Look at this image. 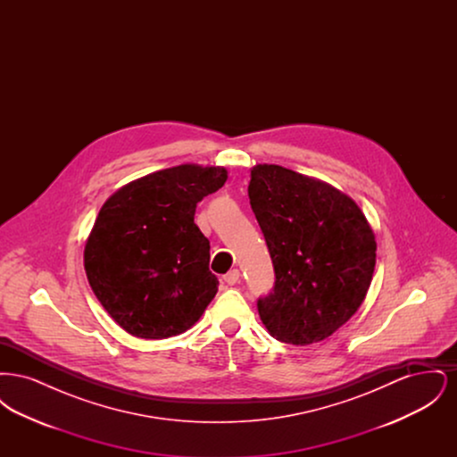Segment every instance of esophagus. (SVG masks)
Instances as JSON below:
<instances>
[{
  "label": "esophagus",
  "instance_id": "obj_1",
  "mask_svg": "<svg viewBox=\"0 0 457 457\" xmlns=\"http://www.w3.org/2000/svg\"><path fill=\"white\" fill-rule=\"evenodd\" d=\"M239 281V270L238 269H233V270H229L226 276H224V283L229 284V286H233V284H237Z\"/></svg>",
  "mask_w": 457,
  "mask_h": 457
}]
</instances>
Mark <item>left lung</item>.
Returning <instances> with one entry per match:
<instances>
[{
	"label": "left lung",
	"instance_id": "1",
	"mask_svg": "<svg viewBox=\"0 0 457 457\" xmlns=\"http://www.w3.org/2000/svg\"><path fill=\"white\" fill-rule=\"evenodd\" d=\"M250 205L274 263V291L259 300L262 324L281 343H320L363 303L377 243L351 196L326 181L255 164Z\"/></svg>",
	"mask_w": 457,
	"mask_h": 457
}]
</instances>
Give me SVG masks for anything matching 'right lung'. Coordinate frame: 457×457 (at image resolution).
I'll return each instance as SVG.
<instances>
[{
  "mask_svg": "<svg viewBox=\"0 0 457 457\" xmlns=\"http://www.w3.org/2000/svg\"><path fill=\"white\" fill-rule=\"evenodd\" d=\"M226 179L222 166L179 164L133 179L101 207L84 267L97 300L131 336H178L216 296L211 245L194 216Z\"/></svg>",
  "mask_w": 457,
  "mask_h": 457,
  "instance_id": "add662e5",
  "label": "right lung"
}]
</instances>
